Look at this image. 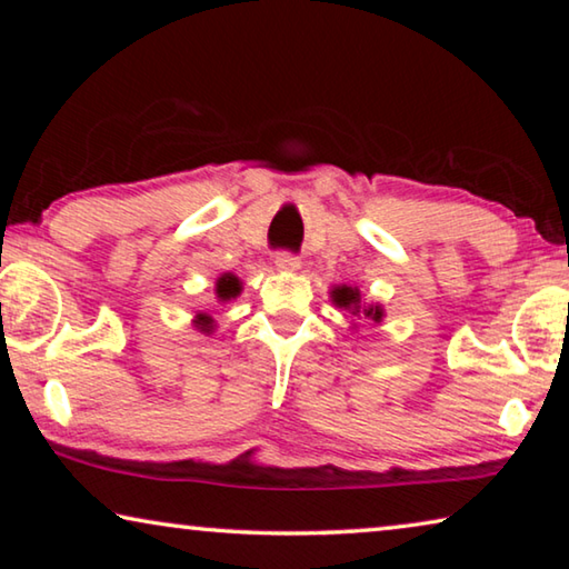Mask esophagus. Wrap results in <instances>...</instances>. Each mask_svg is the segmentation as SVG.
<instances>
[{"mask_svg": "<svg viewBox=\"0 0 569 569\" xmlns=\"http://www.w3.org/2000/svg\"><path fill=\"white\" fill-rule=\"evenodd\" d=\"M276 266L281 268V271H298V268H301V258L283 250V253H276Z\"/></svg>", "mask_w": 569, "mask_h": 569, "instance_id": "esophagus-1", "label": "esophagus"}]
</instances>
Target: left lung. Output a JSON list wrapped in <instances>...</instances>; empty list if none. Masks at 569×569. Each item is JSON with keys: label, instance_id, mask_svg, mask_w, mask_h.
<instances>
[{"label": "left lung", "instance_id": "1", "mask_svg": "<svg viewBox=\"0 0 569 569\" xmlns=\"http://www.w3.org/2000/svg\"><path fill=\"white\" fill-rule=\"evenodd\" d=\"M331 301L339 306V308H346V311L351 313H363L366 319L371 321H381L383 319V308L377 303V306H361V293L359 288H351V286H336L331 291Z\"/></svg>", "mask_w": 569, "mask_h": 569}]
</instances>
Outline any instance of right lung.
Returning a JSON list of instances; mask_svg holds the SVG:
<instances>
[{"instance_id": "right-lung-1", "label": "right lung", "mask_w": 569, "mask_h": 569, "mask_svg": "<svg viewBox=\"0 0 569 569\" xmlns=\"http://www.w3.org/2000/svg\"><path fill=\"white\" fill-rule=\"evenodd\" d=\"M240 291H243V283H240V278L238 276H233V273H223L218 278V283H216V296H218V301L220 303H226V301H230V298H236V296H240ZM196 329H200L203 333H210L213 331V319H210V316H206V313H198L196 316Z\"/></svg>"}]
</instances>
